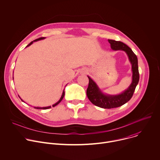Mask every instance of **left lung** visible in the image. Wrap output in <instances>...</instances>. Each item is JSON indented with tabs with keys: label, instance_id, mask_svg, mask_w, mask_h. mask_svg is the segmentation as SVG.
Listing matches in <instances>:
<instances>
[{
	"label": "left lung",
	"instance_id": "1",
	"mask_svg": "<svg viewBox=\"0 0 160 160\" xmlns=\"http://www.w3.org/2000/svg\"><path fill=\"white\" fill-rule=\"evenodd\" d=\"M112 50H121L125 51L132 64V82L128 88L122 93L118 95L104 94L98 87L96 82L88 76V86L87 89V96L93 104L105 109H111L120 107L127 102L132 97L137 85L139 80L138 60L137 56L126 44L114 40H108Z\"/></svg>",
	"mask_w": 160,
	"mask_h": 160
}]
</instances>
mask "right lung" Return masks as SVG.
Returning a JSON list of instances; mask_svg holds the SVG:
<instances>
[{
	"mask_svg": "<svg viewBox=\"0 0 160 160\" xmlns=\"http://www.w3.org/2000/svg\"><path fill=\"white\" fill-rule=\"evenodd\" d=\"M45 38V37H40V38H37V39H36V40H33V41H32V42H31L27 47H28V46H30V45H32V43H33V42H37V41H38V40H43V39H44ZM26 47V48H27ZM64 90H63V92H62V96H61V98H60V99L59 100V101H58L56 104H53L52 105V107H54V106H56V105H58L61 101H62V99H63V98H64ZM21 99V98H20ZM21 101H22V102H24L23 101H22V99H21ZM51 108V106H48V107H34V108H35V109H49V108Z\"/></svg>",
	"mask_w": 160,
	"mask_h": 160,
	"instance_id": "1",
	"label": "right lung"
}]
</instances>
